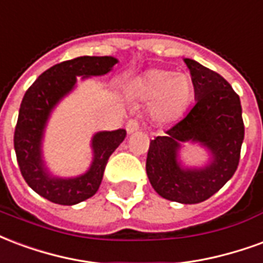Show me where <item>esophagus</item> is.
I'll return each instance as SVG.
<instances>
[{
	"mask_svg": "<svg viewBox=\"0 0 263 263\" xmlns=\"http://www.w3.org/2000/svg\"><path fill=\"white\" fill-rule=\"evenodd\" d=\"M140 129V124L139 122L136 120V119H132V120H129L127 122V124H126V130H127V133L132 134V133H136L137 130Z\"/></svg>",
	"mask_w": 263,
	"mask_h": 263,
	"instance_id": "esophagus-1",
	"label": "esophagus"
}]
</instances>
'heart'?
<instances>
[{
	"instance_id": "b5f03b06",
	"label": "heart",
	"mask_w": 263,
	"mask_h": 263,
	"mask_svg": "<svg viewBox=\"0 0 263 263\" xmlns=\"http://www.w3.org/2000/svg\"><path fill=\"white\" fill-rule=\"evenodd\" d=\"M133 92L145 102H151V113L158 122H171L191 102L193 81L187 74L170 70H150L133 82Z\"/></svg>"
}]
</instances>
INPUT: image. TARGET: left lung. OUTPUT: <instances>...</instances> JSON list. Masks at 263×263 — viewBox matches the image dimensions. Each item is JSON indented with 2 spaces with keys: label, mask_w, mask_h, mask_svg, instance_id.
Here are the masks:
<instances>
[{
  "label": "left lung",
  "mask_w": 263,
  "mask_h": 263,
  "mask_svg": "<svg viewBox=\"0 0 263 263\" xmlns=\"http://www.w3.org/2000/svg\"><path fill=\"white\" fill-rule=\"evenodd\" d=\"M196 103L185 118L150 143L145 170L155 192L172 202L193 204L212 197L237 171L244 140L242 109L237 92L216 71L185 59ZM199 141L213 154L204 170H182L176 151L182 141Z\"/></svg>",
  "instance_id": "left-lung-1"
}]
</instances>
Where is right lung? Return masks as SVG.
I'll use <instances>...</instances> for the list:
<instances>
[{
    "label": "right lung",
    "instance_id": "obj_1",
    "mask_svg": "<svg viewBox=\"0 0 263 263\" xmlns=\"http://www.w3.org/2000/svg\"><path fill=\"white\" fill-rule=\"evenodd\" d=\"M118 63L113 57L82 55L63 61L46 70L28 88L21 103L13 133V147L19 170L34 192L57 204L71 206L93 196L102 182L109 157L126 137V132H101L95 134L93 162L85 175L74 179H53L43 171L40 160V141L46 120L59 99L71 91L77 76H102Z\"/></svg>",
    "mask_w": 263,
    "mask_h": 263
}]
</instances>
